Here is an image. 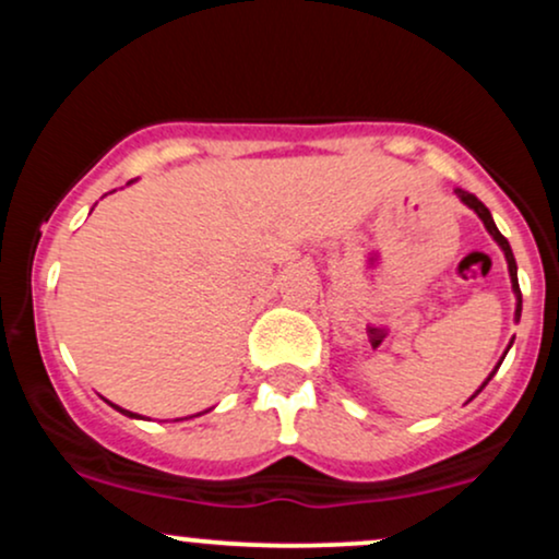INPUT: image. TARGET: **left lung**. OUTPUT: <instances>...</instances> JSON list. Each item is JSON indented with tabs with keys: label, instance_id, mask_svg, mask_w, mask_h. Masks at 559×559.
Wrapping results in <instances>:
<instances>
[{
	"label": "left lung",
	"instance_id": "1",
	"mask_svg": "<svg viewBox=\"0 0 559 559\" xmlns=\"http://www.w3.org/2000/svg\"><path fill=\"white\" fill-rule=\"evenodd\" d=\"M454 194H457L460 199H463V202L467 204V207H471V210H476V213H478V217H480V221H484V226H486V230H489V234L493 236V241H497L499 243V247H502V252H504V258H507V267H510V278H512V292H515V297H518V310H515V318L518 320H521V307H523V297H521V286H518V265H515V258H512V249H510V241H507L504 239V236L502 234H499V228L497 226H493V221H491V213H489V210H486V204L484 202H480V199L476 197V194H467V191L465 189H454ZM493 376V373H491ZM491 376L489 378H486V383H489L491 381ZM486 383H484V386H486ZM484 386H480V389H484ZM478 389V391H480ZM478 391H476V394H478ZM476 394H473V396H476Z\"/></svg>",
	"mask_w": 559,
	"mask_h": 559
}]
</instances>
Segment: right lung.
<instances>
[{"label":"right lung","mask_w":559,"mask_h":559,"mask_svg":"<svg viewBox=\"0 0 559 559\" xmlns=\"http://www.w3.org/2000/svg\"><path fill=\"white\" fill-rule=\"evenodd\" d=\"M120 409V407H118ZM120 413H123V415H131V418H136V415H133V413H128V409H120Z\"/></svg>","instance_id":"right-lung-1"}]
</instances>
